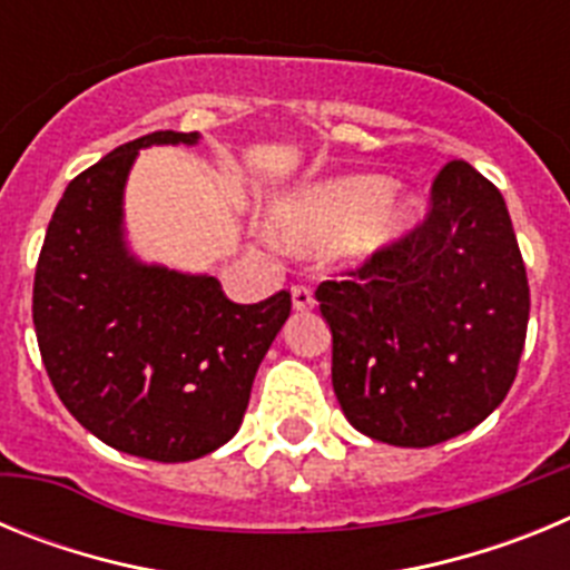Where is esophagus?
<instances>
[{
  "label": "esophagus",
  "instance_id": "34e87169",
  "mask_svg": "<svg viewBox=\"0 0 570 570\" xmlns=\"http://www.w3.org/2000/svg\"><path fill=\"white\" fill-rule=\"evenodd\" d=\"M291 302H294V311H311L316 305L314 294H311L305 285H296V288H291Z\"/></svg>",
  "mask_w": 570,
  "mask_h": 570
}]
</instances>
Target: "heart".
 Segmentation results:
<instances>
[{
    "instance_id": "obj_1",
    "label": "heart",
    "mask_w": 570,
    "mask_h": 570,
    "mask_svg": "<svg viewBox=\"0 0 570 570\" xmlns=\"http://www.w3.org/2000/svg\"><path fill=\"white\" fill-rule=\"evenodd\" d=\"M422 216L416 196L387 194L380 176H336L282 196L268 210V230L294 250L340 242L347 259L362 262L402 245Z\"/></svg>"
}]
</instances>
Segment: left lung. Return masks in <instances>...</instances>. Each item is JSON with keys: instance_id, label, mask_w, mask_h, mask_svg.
Instances as JSON below:
<instances>
[{"instance_id": "1", "label": "left lung", "mask_w": 570, "mask_h": 570, "mask_svg": "<svg viewBox=\"0 0 570 570\" xmlns=\"http://www.w3.org/2000/svg\"><path fill=\"white\" fill-rule=\"evenodd\" d=\"M431 203L402 245L316 288L342 414L396 448L465 434L505 400L531 308L500 190L468 163H448Z\"/></svg>"}]
</instances>
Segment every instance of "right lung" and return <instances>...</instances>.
<instances>
[{"label": "right lung", "instance_id": "add662e5", "mask_svg": "<svg viewBox=\"0 0 570 570\" xmlns=\"http://www.w3.org/2000/svg\"><path fill=\"white\" fill-rule=\"evenodd\" d=\"M199 139L156 130L79 174L33 279V328L62 405L105 445L154 462L199 460L239 431L256 367L291 314L285 291L236 305L216 276L130 248L125 185L139 150Z\"/></svg>", "mask_w": 570, "mask_h": 570}]
</instances>
